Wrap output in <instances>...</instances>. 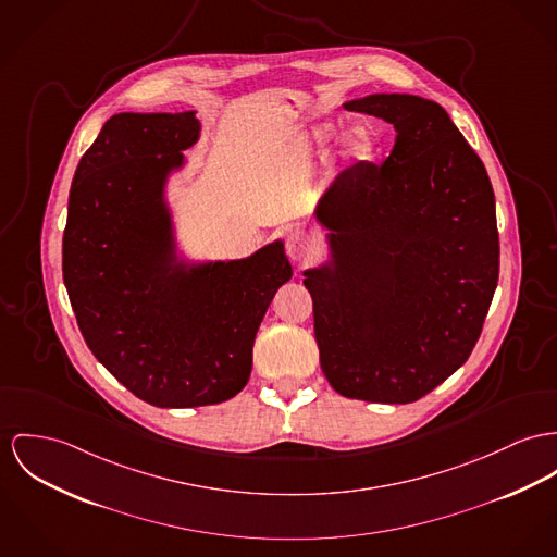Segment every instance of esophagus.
Segmentation results:
<instances>
[{
	"label": "esophagus",
	"instance_id": "esophagus-1",
	"mask_svg": "<svg viewBox=\"0 0 557 557\" xmlns=\"http://www.w3.org/2000/svg\"><path fill=\"white\" fill-rule=\"evenodd\" d=\"M286 252L295 262H307L315 257V244L305 231H290L286 242Z\"/></svg>",
	"mask_w": 557,
	"mask_h": 557
}]
</instances>
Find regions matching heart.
<instances>
[{
  "label": "heart",
  "mask_w": 557,
  "mask_h": 557,
  "mask_svg": "<svg viewBox=\"0 0 557 557\" xmlns=\"http://www.w3.org/2000/svg\"><path fill=\"white\" fill-rule=\"evenodd\" d=\"M337 135L335 127L318 128L313 133L315 139L324 141ZM382 150V135L373 125H356L345 137V152L354 161H373Z\"/></svg>",
  "instance_id": "heart-1"
}]
</instances>
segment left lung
Instances as JSON below:
<instances>
[{
    "label": "left lung",
    "mask_w": 557,
    "mask_h": 557,
    "mask_svg": "<svg viewBox=\"0 0 557 557\" xmlns=\"http://www.w3.org/2000/svg\"><path fill=\"white\" fill-rule=\"evenodd\" d=\"M394 125L384 165L356 163L322 195L329 260L305 269L320 367L342 396L405 405L471 356L498 284L487 172L449 114L405 92L343 103Z\"/></svg>",
    "instance_id": "8db88e82"
}]
</instances>
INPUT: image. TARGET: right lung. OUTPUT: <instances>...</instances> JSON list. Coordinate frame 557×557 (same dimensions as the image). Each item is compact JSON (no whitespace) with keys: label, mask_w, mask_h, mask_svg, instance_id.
<instances>
[{"label":"right lung","mask_w":557,"mask_h":557,"mask_svg":"<svg viewBox=\"0 0 557 557\" xmlns=\"http://www.w3.org/2000/svg\"><path fill=\"white\" fill-rule=\"evenodd\" d=\"M199 133L195 110L114 114L74 173L63 233V282L88 349L163 409L244 389L264 311L293 277L282 239L239 260L177 255L165 188Z\"/></svg>","instance_id":"1"}]
</instances>
